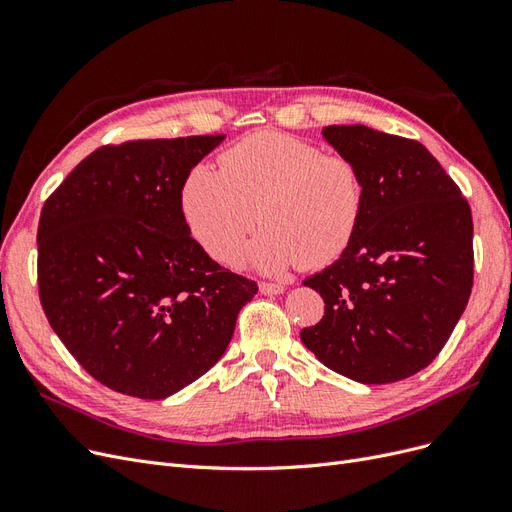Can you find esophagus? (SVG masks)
<instances>
[{"label":"esophagus","mask_w":512,"mask_h":512,"mask_svg":"<svg viewBox=\"0 0 512 512\" xmlns=\"http://www.w3.org/2000/svg\"><path fill=\"white\" fill-rule=\"evenodd\" d=\"M286 286L282 282H260V292L262 294H282Z\"/></svg>","instance_id":"34e87169"}]
</instances>
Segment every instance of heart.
<instances>
[{
  "label": "heart",
  "instance_id": "heart-1",
  "mask_svg": "<svg viewBox=\"0 0 512 512\" xmlns=\"http://www.w3.org/2000/svg\"><path fill=\"white\" fill-rule=\"evenodd\" d=\"M356 164L282 132H254L228 147L220 170L194 166L181 185L192 237L222 262L241 258L256 220L265 224L250 260L267 273L320 269L346 252L363 215Z\"/></svg>",
  "mask_w": 512,
  "mask_h": 512
}]
</instances>
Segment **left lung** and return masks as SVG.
I'll use <instances>...</instances> for the list:
<instances>
[{
    "mask_svg": "<svg viewBox=\"0 0 512 512\" xmlns=\"http://www.w3.org/2000/svg\"><path fill=\"white\" fill-rule=\"evenodd\" d=\"M322 136L363 179V215L337 262L307 277L324 316L301 331L320 363L363 384L425 369L451 337L474 282L472 211L459 185L412 138L367 126Z\"/></svg>",
    "mask_w": 512,
    "mask_h": 512,
    "instance_id": "1",
    "label": "left lung"
}]
</instances>
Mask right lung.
<instances>
[{
	"instance_id": "obj_1",
	"label": "right lung",
	"mask_w": 512,
	"mask_h": 512,
	"mask_svg": "<svg viewBox=\"0 0 512 512\" xmlns=\"http://www.w3.org/2000/svg\"><path fill=\"white\" fill-rule=\"evenodd\" d=\"M224 134L104 145L46 198L38 294L79 365L108 389L164 399L209 371L258 284L211 260L181 185Z\"/></svg>"
}]
</instances>
